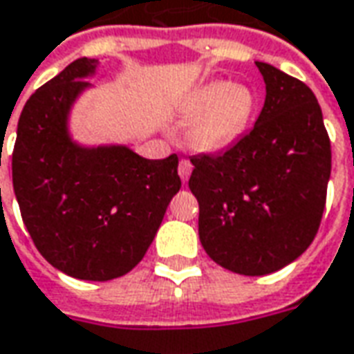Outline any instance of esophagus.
<instances>
[{"label": "esophagus", "instance_id": "34e87169", "mask_svg": "<svg viewBox=\"0 0 354 354\" xmlns=\"http://www.w3.org/2000/svg\"><path fill=\"white\" fill-rule=\"evenodd\" d=\"M192 170H194V165L189 162L187 159H182L180 160V165H178V174H180V178H182V182H187L189 180V176H192Z\"/></svg>", "mask_w": 354, "mask_h": 354}]
</instances>
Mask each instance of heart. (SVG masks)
Segmentation results:
<instances>
[{
  "label": "heart",
  "instance_id": "b5f03b06",
  "mask_svg": "<svg viewBox=\"0 0 354 354\" xmlns=\"http://www.w3.org/2000/svg\"><path fill=\"white\" fill-rule=\"evenodd\" d=\"M254 111L257 95L247 84L226 80L201 84L182 105V117L192 120L187 142L195 151H226L245 134Z\"/></svg>",
  "mask_w": 354,
  "mask_h": 354
}]
</instances>
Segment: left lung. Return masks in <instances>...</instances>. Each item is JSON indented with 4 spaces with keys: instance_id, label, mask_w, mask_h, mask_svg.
I'll return each instance as SVG.
<instances>
[{
    "instance_id": "obj_1",
    "label": "left lung",
    "mask_w": 354,
    "mask_h": 354,
    "mask_svg": "<svg viewBox=\"0 0 354 354\" xmlns=\"http://www.w3.org/2000/svg\"><path fill=\"white\" fill-rule=\"evenodd\" d=\"M266 100L253 130L220 155L192 157L199 239L212 261L243 276L280 270L313 243L332 172L330 138L313 90L254 63Z\"/></svg>"
}]
</instances>
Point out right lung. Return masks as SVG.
<instances>
[{
	"instance_id": "obj_1",
	"label": "right lung",
	"mask_w": 354,
	"mask_h": 354,
	"mask_svg": "<svg viewBox=\"0 0 354 354\" xmlns=\"http://www.w3.org/2000/svg\"><path fill=\"white\" fill-rule=\"evenodd\" d=\"M97 59H76L22 109L13 189L41 257L73 278H120L143 259L170 199L180 192L178 157L143 159L126 145L74 142L68 117L91 88Z\"/></svg>"
}]
</instances>
